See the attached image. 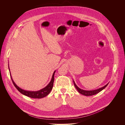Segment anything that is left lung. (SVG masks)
Wrapping results in <instances>:
<instances>
[{"instance_id":"1","label":"left lung","mask_w":125,"mask_h":125,"mask_svg":"<svg viewBox=\"0 0 125 125\" xmlns=\"http://www.w3.org/2000/svg\"><path fill=\"white\" fill-rule=\"evenodd\" d=\"M73 82L74 83V85L75 87V88L77 89V90L78 91V92L81 94H83V95H85V96H91V95H94V94H96L98 93H99V92H100L101 91H102L104 89H105L107 86V85H108L109 83L108 84H107L106 85H105L104 86L100 88H99L98 89H96V90H90V91H88V90H82L80 88H79L76 85V84L75 83V82L73 80Z\"/></svg>"}]
</instances>
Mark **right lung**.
<instances>
[{"label":"right lung","mask_w":125,"mask_h":125,"mask_svg":"<svg viewBox=\"0 0 125 125\" xmlns=\"http://www.w3.org/2000/svg\"><path fill=\"white\" fill-rule=\"evenodd\" d=\"M8 67H9V71H10V76L11 79L12 81L13 84H14V86L17 89V90L20 93L23 94V95L28 96L31 98H43V97L47 96L49 94V93L51 92V91H52V87H53V82H54V73H55L56 71H55L53 72L52 75V79L51 80V81L45 88H43L41 90L37 91H30L24 90L20 88L14 83V82L13 81V80L11 77V76L9 64H8Z\"/></svg>","instance_id":"right-lung-1"}]
</instances>
